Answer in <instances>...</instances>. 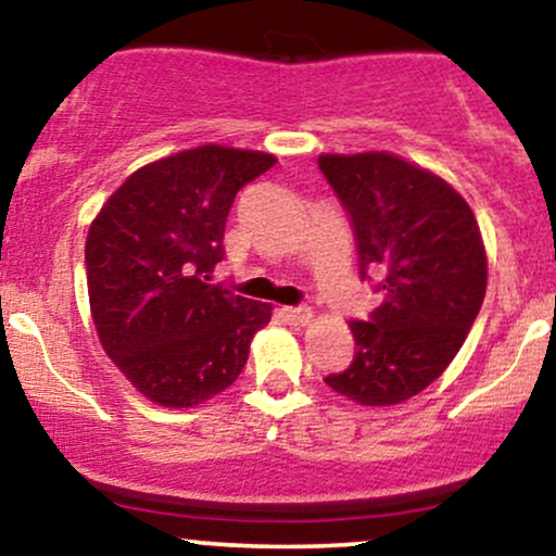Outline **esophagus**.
Wrapping results in <instances>:
<instances>
[{"instance_id":"esophagus-1","label":"esophagus","mask_w":556,"mask_h":556,"mask_svg":"<svg viewBox=\"0 0 556 556\" xmlns=\"http://www.w3.org/2000/svg\"><path fill=\"white\" fill-rule=\"evenodd\" d=\"M279 314H282L285 321L292 324V327H305V324L314 318V311L311 308H282Z\"/></svg>"}]
</instances>
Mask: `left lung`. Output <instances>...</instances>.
Returning a JSON list of instances; mask_svg holds the SVG:
<instances>
[{"label": "left lung", "mask_w": 556, "mask_h": 556, "mask_svg": "<svg viewBox=\"0 0 556 556\" xmlns=\"http://www.w3.org/2000/svg\"><path fill=\"white\" fill-rule=\"evenodd\" d=\"M355 232L361 274L379 277L371 321H350L353 363L327 384L366 407L416 397L450 366L486 295V248L468 201L389 151L321 154Z\"/></svg>", "instance_id": "obj_1"}]
</instances>
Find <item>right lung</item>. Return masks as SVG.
<instances>
[{
  "mask_svg": "<svg viewBox=\"0 0 556 556\" xmlns=\"http://www.w3.org/2000/svg\"><path fill=\"white\" fill-rule=\"evenodd\" d=\"M277 159L206 143L132 172L96 214L86 279L101 348L162 407H195L238 379L271 305L208 285L242 185Z\"/></svg>",
  "mask_w": 556,
  "mask_h": 556,
  "instance_id": "1",
  "label": "right lung"
}]
</instances>
